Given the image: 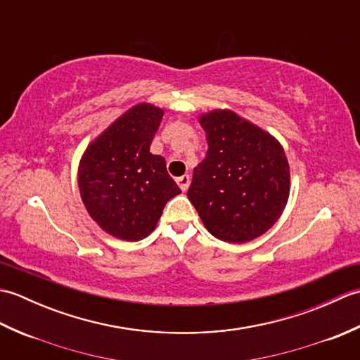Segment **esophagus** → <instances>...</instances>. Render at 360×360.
Here are the masks:
<instances>
[{
	"label": "esophagus",
	"instance_id": "34e87169",
	"mask_svg": "<svg viewBox=\"0 0 360 360\" xmlns=\"http://www.w3.org/2000/svg\"><path fill=\"white\" fill-rule=\"evenodd\" d=\"M176 182H178V186L181 187L182 192H186V190L190 186V176L188 174H182V176H179L178 179H176Z\"/></svg>",
	"mask_w": 360,
	"mask_h": 360
}]
</instances>
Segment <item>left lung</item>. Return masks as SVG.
<instances>
[{
	"label": "left lung",
	"instance_id": "obj_1",
	"mask_svg": "<svg viewBox=\"0 0 360 360\" xmlns=\"http://www.w3.org/2000/svg\"><path fill=\"white\" fill-rule=\"evenodd\" d=\"M209 150L187 196L205 229L227 243L263 235L285 210L289 164L280 142L229 110L202 114Z\"/></svg>",
	"mask_w": 360,
	"mask_h": 360
}]
</instances>
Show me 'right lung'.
Wrapping results in <instances>:
<instances>
[{
    "label": "right lung",
    "mask_w": 360,
    "mask_h": 360,
    "mask_svg": "<svg viewBox=\"0 0 360 360\" xmlns=\"http://www.w3.org/2000/svg\"><path fill=\"white\" fill-rule=\"evenodd\" d=\"M164 111L150 103L128 110L86 148L79 167L83 204L105 232L127 241L148 236L167 201L181 188L150 145Z\"/></svg>",
    "instance_id": "add662e5"
}]
</instances>
